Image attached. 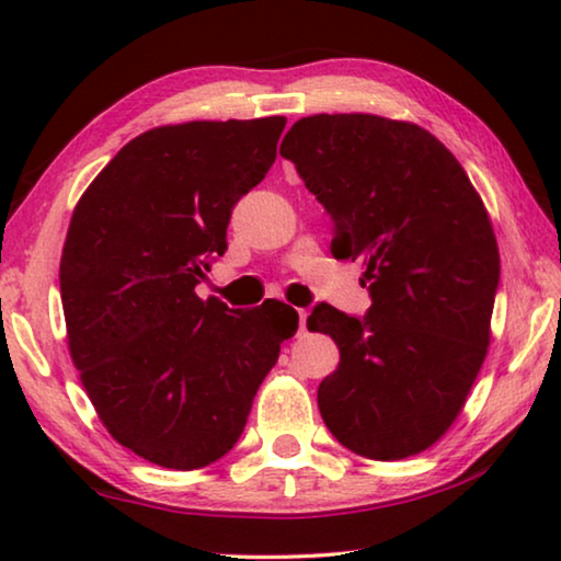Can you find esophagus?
<instances>
[{
	"instance_id": "esophagus-1",
	"label": "esophagus",
	"mask_w": 561,
	"mask_h": 561,
	"mask_svg": "<svg viewBox=\"0 0 561 561\" xmlns=\"http://www.w3.org/2000/svg\"><path fill=\"white\" fill-rule=\"evenodd\" d=\"M306 319H309V313H306L304 309H298V332H306Z\"/></svg>"
}]
</instances>
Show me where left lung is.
I'll return each instance as SVG.
<instances>
[{
  "instance_id": "left-lung-1",
  "label": "left lung",
  "mask_w": 561,
  "mask_h": 561,
  "mask_svg": "<svg viewBox=\"0 0 561 561\" xmlns=\"http://www.w3.org/2000/svg\"><path fill=\"white\" fill-rule=\"evenodd\" d=\"M332 219V255L359 260L363 319L329 304L306 327L340 365L319 386L334 439L367 459L432 447L462 411L490 344L501 257L485 206L424 127L375 114H313L280 142Z\"/></svg>"
}]
</instances>
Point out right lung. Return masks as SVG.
Instances as JSON below:
<instances>
[{
    "mask_svg": "<svg viewBox=\"0 0 561 561\" xmlns=\"http://www.w3.org/2000/svg\"><path fill=\"white\" fill-rule=\"evenodd\" d=\"M286 117L186 122L129 140L76 204L60 257L68 350L114 439L171 470L234 447L298 313L202 301L234 204L275 163Z\"/></svg>",
    "mask_w": 561,
    "mask_h": 561,
    "instance_id": "right-lung-1",
    "label": "right lung"
}]
</instances>
